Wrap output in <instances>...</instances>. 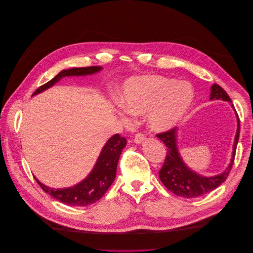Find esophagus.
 <instances>
[{"label":"esophagus","instance_id":"34e87169","mask_svg":"<svg viewBox=\"0 0 253 253\" xmlns=\"http://www.w3.org/2000/svg\"><path fill=\"white\" fill-rule=\"evenodd\" d=\"M144 141H145V137H144L143 134H141V133L136 134L135 138H134V142H135V143L139 144V143H142V142H144Z\"/></svg>","mask_w":253,"mask_h":253}]
</instances>
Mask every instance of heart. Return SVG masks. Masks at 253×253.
Segmentation results:
<instances>
[{"mask_svg": "<svg viewBox=\"0 0 253 253\" xmlns=\"http://www.w3.org/2000/svg\"><path fill=\"white\" fill-rule=\"evenodd\" d=\"M193 99L194 90L187 82L162 76H144L124 84L118 102L133 115L149 113L148 127L152 132L163 133L173 128L183 118ZM120 116L124 121H129L125 113Z\"/></svg>", "mask_w": 253, "mask_h": 253, "instance_id": "b5f03b06", "label": "heart"}]
</instances>
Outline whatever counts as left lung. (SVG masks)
Masks as SVG:
<instances>
[{
    "instance_id": "obj_1",
    "label": "left lung",
    "mask_w": 253,
    "mask_h": 253,
    "mask_svg": "<svg viewBox=\"0 0 253 253\" xmlns=\"http://www.w3.org/2000/svg\"><path fill=\"white\" fill-rule=\"evenodd\" d=\"M210 100H223L228 101L232 105L231 99L228 96L226 91L217 84H213L211 86ZM237 128L234 137L232 155L230 163L224 172L213 176H204L200 173L191 169L179 153L178 149V127H174L170 131L163 134H158L157 137L162 140L168 148L167 157L165 164L159 171V178L166 186L168 190H170L175 195L182 196L186 198H194L203 196L210 193L211 191L218 188L228 177L231 171L233 160L235 156V150L240 137V119L236 115Z\"/></svg>"
}]
</instances>
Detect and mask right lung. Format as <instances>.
<instances>
[{
    "mask_svg": "<svg viewBox=\"0 0 253 253\" xmlns=\"http://www.w3.org/2000/svg\"><path fill=\"white\" fill-rule=\"evenodd\" d=\"M100 71H102L101 66L74 67L70 68V70H63L56 77H53L50 81L38 88L33 96H36L48 89L64 77L89 76L97 74ZM126 145V139L125 137H121L119 134H115L112 136L103 145L93 170L89 172V174L83 180L72 187L53 189L44 185L39 179L36 178L35 176L34 177L45 192L61 203L73 207H85L91 205L96 203L98 200H100L111 187L115 177H116L118 160Z\"/></svg>",
    "mask_w": 253,
    "mask_h": 253,
    "instance_id": "1",
    "label": "right lung"
}]
</instances>
